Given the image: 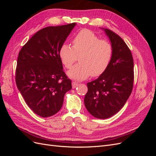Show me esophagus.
<instances>
[{
  "label": "esophagus",
  "mask_w": 156,
  "mask_h": 156,
  "mask_svg": "<svg viewBox=\"0 0 156 156\" xmlns=\"http://www.w3.org/2000/svg\"><path fill=\"white\" fill-rule=\"evenodd\" d=\"M78 86V83L76 81H72V87L74 88Z\"/></svg>",
  "instance_id": "34e87169"
}]
</instances>
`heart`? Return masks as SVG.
Here are the masks:
<instances>
[{"label": "heart", "mask_w": 156, "mask_h": 156, "mask_svg": "<svg viewBox=\"0 0 156 156\" xmlns=\"http://www.w3.org/2000/svg\"><path fill=\"white\" fill-rule=\"evenodd\" d=\"M73 47L63 44L59 55L66 69H70L79 56L80 63L68 72L70 77L82 80L98 77L105 72L112 58V47L108 41L100 39L90 30L83 29L75 36Z\"/></svg>", "instance_id": "heart-1"}]
</instances>
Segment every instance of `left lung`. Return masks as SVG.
I'll list each match as a JSON object with an SVG mask.
<instances>
[{
	"instance_id": "1",
	"label": "left lung",
	"mask_w": 156,
	"mask_h": 156,
	"mask_svg": "<svg viewBox=\"0 0 156 156\" xmlns=\"http://www.w3.org/2000/svg\"><path fill=\"white\" fill-rule=\"evenodd\" d=\"M112 47V56L105 72L87 83L84 105L97 119L115 115L125 105L133 87L134 68L131 52L120 36L105 29Z\"/></svg>"
}]
</instances>
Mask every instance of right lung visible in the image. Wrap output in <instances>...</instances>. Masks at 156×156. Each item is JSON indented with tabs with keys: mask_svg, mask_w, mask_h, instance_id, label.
Here are the masks:
<instances>
[{
	"mask_svg": "<svg viewBox=\"0 0 156 156\" xmlns=\"http://www.w3.org/2000/svg\"><path fill=\"white\" fill-rule=\"evenodd\" d=\"M75 23L47 27L33 36L19 53L16 82L30 109L41 117L58 112L72 81L63 71L59 51Z\"/></svg>",
	"mask_w": 156,
	"mask_h": 156,
	"instance_id": "obj_1",
	"label": "right lung"
}]
</instances>
